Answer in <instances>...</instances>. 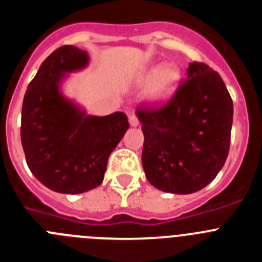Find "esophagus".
<instances>
[{
    "label": "esophagus",
    "mask_w": 262,
    "mask_h": 262,
    "mask_svg": "<svg viewBox=\"0 0 262 262\" xmlns=\"http://www.w3.org/2000/svg\"><path fill=\"white\" fill-rule=\"evenodd\" d=\"M129 126L131 127H138L139 126V120L135 115H129Z\"/></svg>",
    "instance_id": "34e87169"
}]
</instances>
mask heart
I'll list each match as a JSON object with an SVG mask.
<instances>
[{
  "mask_svg": "<svg viewBox=\"0 0 262 262\" xmlns=\"http://www.w3.org/2000/svg\"><path fill=\"white\" fill-rule=\"evenodd\" d=\"M138 81L140 84L149 82L144 90L145 102L149 106H161L174 97L181 82V73L174 66L157 62L142 72Z\"/></svg>",
  "mask_w": 262,
  "mask_h": 262,
  "instance_id": "heart-1",
  "label": "heart"
}]
</instances>
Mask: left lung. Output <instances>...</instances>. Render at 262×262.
<instances>
[{"instance_id":"1","label":"left lung","mask_w":262,"mask_h":262,"mask_svg":"<svg viewBox=\"0 0 262 262\" xmlns=\"http://www.w3.org/2000/svg\"><path fill=\"white\" fill-rule=\"evenodd\" d=\"M142 163L152 186L191 194L216 177L230 151L233 105L219 73L189 62L187 81L159 110H139Z\"/></svg>"}]
</instances>
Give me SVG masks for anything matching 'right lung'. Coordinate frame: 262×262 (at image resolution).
<instances>
[{"mask_svg":"<svg viewBox=\"0 0 262 262\" xmlns=\"http://www.w3.org/2000/svg\"><path fill=\"white\" fill-rule=\"evenodd\" d=\"M75 46L53 51L41 62L23 98L20 142L30 170L51 190L80 194L99 186L110 154L128 129L124 113L89 115L62 92L69 73L89 66Z\"/></svg>","mask_w":262,"mask_h":262,"instance_id":"1","label":"right lung"}]
</instances>
